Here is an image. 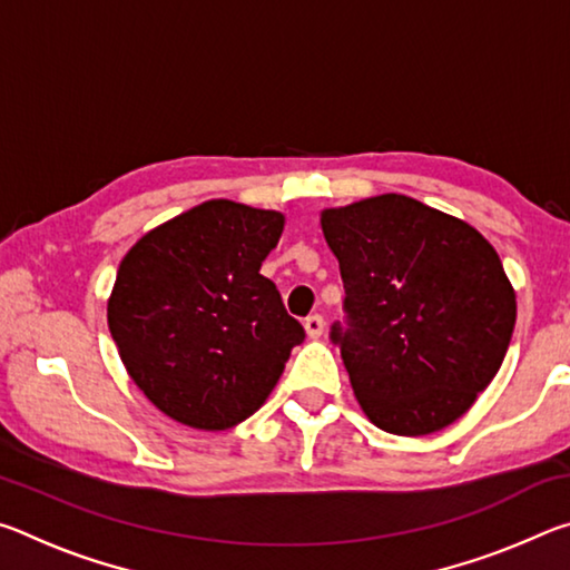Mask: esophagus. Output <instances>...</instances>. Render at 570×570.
<instances>
[{"label": "esophagus", "mask_w": 570, "mask_h": 570, "mask_svg": "<svg viewBox=\"0 0 570 570\" xmlns=\"http://www.w3.org/2000/svg\"><path fill=\"white\" fill-rule=\"evenodd\" d=\"M304 330H306L308 340H320L322 332H324V320H322L320 314L306 316V320H304Z\"/></svg>", "instance_id": "esophagus-1"}]
</instances>
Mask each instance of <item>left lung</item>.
<instances>
[{
    "label": "left lung",
    "mask_w": 570,
    "mask_h": 570,
    "mask_svg": "<svg viewBox=\"0 0 570 570\" xmlns=\"http://www.w3.org/2000/svg\"><path fill=\"white\" fill-rule=\"evenodd\" d=\"M350 330H332L362 412L402 438L460 420L505 360L515 288L490 240L400 193L324 208Z\"/></svg>",
    "instance_id": "1"
}]
</instances>
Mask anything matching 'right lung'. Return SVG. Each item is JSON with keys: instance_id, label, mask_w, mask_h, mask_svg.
Returning <instances> with one entry per match:
<instances>
[{"instance_id": "1", "label": "right lung", "mask_w": 570, "mask_h": 570, "mask_svg": "<svg viewBox=\"0 0 570 570\" xmlns=\"http://www.w3.org/2000/svg\"><path fill=\"white\" fill-rule=\"evenodd\" d=\"M286 218L228 198L193 206L138 238L108 298V326L138 390L193 430L250 417L304 330L262 276Z\"/></svg>"}]
</instances>
